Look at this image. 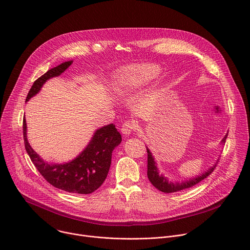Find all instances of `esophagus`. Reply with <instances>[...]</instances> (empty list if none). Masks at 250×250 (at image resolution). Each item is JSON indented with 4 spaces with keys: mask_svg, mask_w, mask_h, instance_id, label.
Masks as SVG:
<instances>
[{
    "mask_svg": "<svg viewBox=\"0 0 250 250\" xmlns=\"http://www.w3.org/2000/svg\"><path fill=\"white\" fill-rule=\"evenodd\" d=\"M136 129V125L133 121H126L122 125V132L125 135L131 134Z\"/></svg>",
    "mask_w": 250,
    "mask_h": 250,
    "instance_id": "34e87169",
    "label": "esophagus"
}]
</instances>
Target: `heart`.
<instances>
[{"instance_id": "1", "label": "heart", "mask_w": 250, "mask_h": 250, "mask_svg": "<svg viewBox=\"0 0 250 250\" xmlns=\"http://www.w3.org/2000/svg\"><path fill=\"white\" fill-rule=\"evenodd\" d=\"M159 68L153 64H138L124 67L118 71L113 82V89L118 94L136 89L159 75Z\"/></svg>"}]
</instances>
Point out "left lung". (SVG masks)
<instances>
[{"label": "left lung", "mask_w": 250, "mask_h": 250, "mask_svg": "<svg viewBox=\"0 0 250 250\" xmlns=\"http://www.w3.org/2000/svg\"><path fill=\"white\" fill-rule=\"evenodd\" d=\"M227 137H228V133L222 140L223 144H225L226 142ZM146 150H147V177H148L149 181L151 182V184L156 189H158L159 191H161L163 193H174V192H178V191H181L184 189L191 188V187L197 185L198 183H200L202 180H204L205 178H207L216 168V165H213V167H210L207 172L203 173L200 176H197L196 178H193V179H190L189 181H185L182 183H172V182H169L164 176L159 175L158 169L155 165V161H154V158H153L150 150L147 147H146Z\"/></svg>", "instance_id": "left-lung-1"}]
</instances>
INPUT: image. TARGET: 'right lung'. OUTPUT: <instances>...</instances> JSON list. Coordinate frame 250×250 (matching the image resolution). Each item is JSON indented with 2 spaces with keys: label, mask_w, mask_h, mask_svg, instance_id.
Masks as SVG:
<instances>
[{
  "label": "right lung",
  "mask_w": 250,
  "mask_h": 250,
  "mask_svg": "<svg viewBox=\"0 0 250 250\" xmlns=\"http://www.w3.org/2000/svg\"><path fill=\"white\" fill-rule=\"evenodd\" d=\"M72 62L61 63L35 80L28 91L25 102L37 95L48 79L63 73ZM22 133L24 147L29 158L50 185L69 193L85 195L93 193L104 183L111 166L112 152L122 142L121 133L115 125L111 124L97 129L87 147L74 160L64 164H48L30 147L26 138L24 118Z\"/></svg>",
  "instance_id": "obj_1"
}]
</instances>
